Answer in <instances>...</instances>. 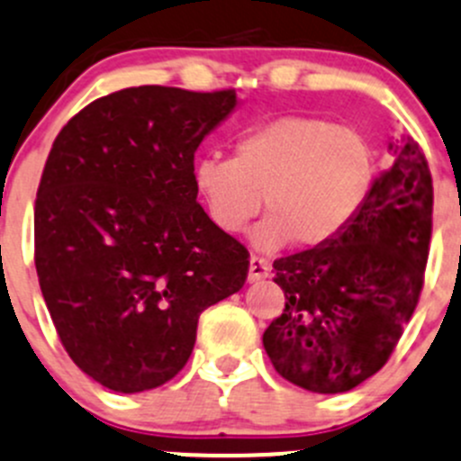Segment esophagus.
<instances>
[{
	"mask_svg": "<svg viewBox=\"0 0 461 461\" xmlns=\"http://www.w3.org/2000/svg\"><path fill=\"white\" fill-rule=\"evenodd\" d=\"M270 275V261L261 257H249V272H248V279L252 281H261Z\"/></svg>",
	"mask_w": 461,
	"mask_h": 461,
	"instance_id": "34e87169",
	"label": "esophagus"
}]
</instances>
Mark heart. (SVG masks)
<instances>
[{
    "instance_id": "b5f03b06",
    "label": "heart",
    "mask_w": 461,
    "mask_h": 461,
    "mask_svg": "<svg viewBox=\"0 0 461 461\" xmlns=\"http://www.w3.org/2000/svg\"><path fill=\"white\" fill-rule=\"evenodd\" d=\"M194 185L213 225L240 234L261 212L254 245L276 252L333 243L356 221L376 185V150L363 131L288 114L240 132L231 158L204 155Z\"/></svg>"
}]
</instances>
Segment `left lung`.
<instances>
[{
	"mask_svg": "<svg viewBox=\"0 0 461 461\" xmlns=\"http://www.w3.org/2000/svg\"><path fill=\"white\" fill-rule=\"evenodd\" d=\"M394 162L333 243L272 263L285 308L263 333L276 374L317 394L358 387L390 360L423 290L432 177L421 146L390 144Z\"/></svg>",
	"mask_w": 461,
	"mask_h": 461,
	"instance_id": "left-lung-1",
	"label": "left lung"
}]
</instances>
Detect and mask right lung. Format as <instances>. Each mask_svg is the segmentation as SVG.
Returning a JSON list of instances; mask_svg holds the SVG:
<instances>
[{"instance_id": "add662e5", "label": "right lung", "mask_w": 461, "mask_h": 461, "mask_svg": "<svg viewBox=\"0 0 461 461\" xmlns=\"http://www.w3.org/2000/svg\"><path fill=\"white\" fill-rule=\"evenodd\" d=\"M234 107V89L126 87L53 141L35 198V270L65 351L107 390L171 381L200 312L248 279V248L213 225L194 185L200 141Z\"/></svg>"}]
</instances>
